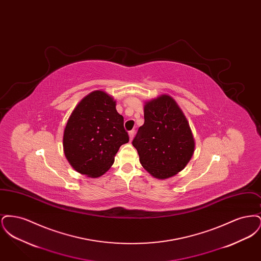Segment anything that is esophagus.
Segmentation results:
<instances>
[{"label":"esophagus","instance_id":"1","mask_svg":"<svg viewBox=\"0 0 261 261\" xmlns=\"http://www.w3.org/2000/svg\"><path fill=\"white\" fill-rule=\"evenodd\" d=\"M134 135H135V131H134V130H131V131H129V139H130V141H132V140H133Z\"/></svg>","mask_w":261,"mask_h":261}]
</instances>
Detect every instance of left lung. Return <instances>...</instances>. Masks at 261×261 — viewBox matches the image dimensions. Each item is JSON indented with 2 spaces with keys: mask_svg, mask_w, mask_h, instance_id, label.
<instances>
[{
  "mask_svg": "<svg viewBox=\"0 0 261 261\" xmlns=\"http://www.w3.org/2000/svg\"><path fill=\"white\" fill-rule=\"evenodd\" d=\"M144 117L132 141L140 162L154 178H170L184 169L194 153L186 116L170 96L162 95L146 102Z\"/></svg>",
  "mask_w": 261,
  "mask_h": 261,
  "instance_id": "8db88e82",
  "label": "left lung"
}]
</instances>
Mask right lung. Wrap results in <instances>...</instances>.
Returning <instances> with one entry per match:
<instances>
[{
  "mask_svg": "<svg viewBox=\"0 0 261 261\" xmlns=\"http://www.w3.org/2000/svg\"><path fill=\"white\" fill-rule=\"evenodd\" d=\"M123 116L103 91L90 93L76 106L63 133L64 154L75 170L92 178L106 173L120 146L129 142Z\"/></svg>",
  "mask_w": 261,
  "mask_h": 261,
  "instance_id": "1",
  "label": "right lung"
}]
</instances>
